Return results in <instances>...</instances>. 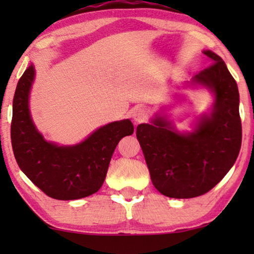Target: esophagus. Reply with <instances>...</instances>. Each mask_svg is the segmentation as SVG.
I'll return each mask as SVG.
<instances>
[{
    "mask_svg": "<svg viewBox=\"0 0 254 254\" xmlns=\"http://www.w3.org/2000/svg\"><path fill=\"white\" fill-rule=\"evenodd\" d=\"M133 119L136 123H143L148 119V111L144 107H136L133 112Z\"/></svg>",
    "mask_w": 254,
    "mask_h": 254,
    "instance_id": "34e87169",
    "label": "esophagus"
}]
</instances>
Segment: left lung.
<instances>
[{"instance_id":"8db88e82","label":"left lung","mask_w":254,"mask_h":254,"mask_svg":"<svg viewBox=\"0 0 254 254\" xmlns=\"http://www.w3.org/2000/svg\"><path fill=\"white\" fill-rule=\"evenodd\" d=\"M211 64L193 82L215 93L214 110L193 133L183 135L165 120L141 124L136 136L151 182L162 194L190 199L209 192L235 164L242 145L237 83L222 59L204 51Z\"/></svg>"}]
</instances>
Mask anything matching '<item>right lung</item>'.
I'll return each mask as SVG.
<instances>
[{
    "instance_id": "1",
    "label": "right lung",
    "mask_w": 254,
    "mask_h": 254,
    "mask_svg": "<svg viewBox=\"0 0 254 254\" xmlns=\"http://www.w3.org/2000/svg\"><path fill=\"white\" fill-rule=\"evenodd\" d=\"M34 78L30 65L17 84L12 103L11 144L20 170L46 195L57 200H76L98 192L105 180L117 144L131 135L130 120L111 123L82 143L58 147L38 133L31 120L29 92Z\"/></svg>"
}]
</instances>
